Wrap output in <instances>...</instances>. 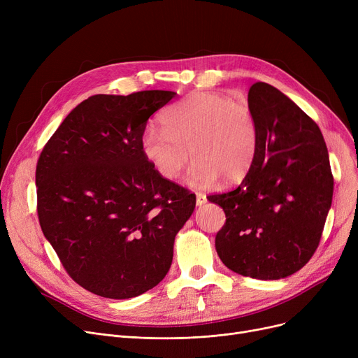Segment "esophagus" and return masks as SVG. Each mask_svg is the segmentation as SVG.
<instances>
[{
  "label": "esophagus",
  "mask_w": 358,
  "mask_h": 358,
  "mask_svg": "<svg viewBox=\"0 0 358 358\" xmlns=\"http://www.w3.org/2000/svg\"><path fill=\"white\" fill-rule=\"evenodd\" d=\"M206 201H208V197H206V194L196 193V203H197V206H203Z\"/></svg>",
  "instance_id": "obj_1"
}]
</instances>
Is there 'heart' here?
I'll return each instance as SVG.
<instances>
[{"label": "heart", "mask_w": 358, "mask_h": 358, "mask_svg": "<svg viewBox=\"0 0 358 358\" xmlns=\"http://www.w3.org/2000/svg\"><path fill=\"white\" fill-rule=\"evenodd\" d=\"M164 129L148 127L141 146L146 159L166 180H174L197 158L185 181L212 185L223 177L236 182L250 171L257 149V124L251 110L217 92H194L164 111Z\"/></svg>", "instance_id": "1"}]
</instances>
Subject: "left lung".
Masks as SVG:
<instances>
[{"label":"left lung","instance_id":"obj_1","mask_svg":"<svg viewBox=\"0 0 358 358\" xmlns=\"http://www.w3.org/2000/svg\"><path fill=\"white\" fill-rule=\"evenodd\" d=\"M248 107L257 124L255 157L236 189L208 197L227 216L215 245L229 270L278 280L316 251L334 177L321 129L283 92L255 83Z\"/></svg>","mask_w":358,"mask_h":358}]
</instances>
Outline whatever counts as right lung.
I'll list each match as a JSON object with an SVG mask.
<instances>
[{"label": "right lung", "mask_w": 358, "mask_h": 358, "mask_svg": "<svg viewBox=\"0 0 358 358\" xmlns=\"http://www.w3.org/2000/svg\"><path fill=\"white\" fill-rule=\"evenodd\" d=\"M97 94L75 107L36 166L37 215L73 281L108 299L136 297L166 275L196 196L142 152L148 119L176 97Z\"/></svg>", "instance_id": "right-lung-1"}]
</instances>
